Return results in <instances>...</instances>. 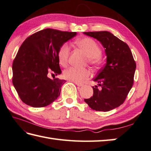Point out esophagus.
<instances>
[{
    "label": "esophagus",
    "mask_w": 151,
    "mask_h": 151,
    "mask_svg": "<svg viewBox=\"0 0 151 151\" xmlns=\"http://www.w3.org/2000/svg\"><path fill=\"white\" fill-rule=\"evenodd\" d=\"M75 84H76V86H83V84H82V83H75Z\"/></svg>",
    "instance_id": "34e87169"
}]
</instances>
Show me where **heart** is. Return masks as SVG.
Segmentation results:
<instances>
[{
    "label": "heart",
    "mask_w": 151,
    "mask_h": 151,
    "mask_svg": "<svg viewBox=\"0 0 151 151\" xmlns=\"http://www.w3.org/2000/svg\"><path fill=\"white\" fill-rule=\"evenodd\" d=\"M76 43L78 47L86 53L88 57V63L90 65L93 66L98 65L102 51L95 40L90 37H84L76 41ZM70 51V45L67 43H64L59 48L57 58L59 63L62 66H65L67 64ZM63 76L65 79L73 83H81L90 78L91 73L88 69H78L75 67H69L63 71Z\"/></svg>",
    "instance_id": "heart-1"
}]
</instances>
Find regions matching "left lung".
Segmentation results:
<instances>
[{
  "instance_id": "obj_1",
  "label": "left lung",
  "mask_w": 151,
  "mask_h": 151,
  "mask_svg": "<svg viewBox=\"0 0 151 151\" xmlns=\"http://www.w3.org/2000/svg\"><path fill=\"white\" fill-rule=\"evenodd\" d=\"M101 42L105 48L107 62L94 81L92 96L84 99L90 108L108 111L124 102L133 86L136 63L127 43L107 31L84 32Z\"/></svg>"
}]
</instances>
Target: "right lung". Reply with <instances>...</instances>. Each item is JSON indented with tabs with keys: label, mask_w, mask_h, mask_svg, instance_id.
<instances>
[{
	"label": "right lung",
	"mask_w": 151,
	"mask_h": 151,
	"mask_svg": "<svg viewBox=\"0 0 151 151\" xmlns=\"http://www.w3.org/2000/svg\"><path fill=\"white\" fill-rule=\"evenodd\" d=\"M76 32L47 28L24 41L12 63V83L24 103L34 108L47 106L57 99L65 80L49 78L61 73L59 48Z\"/></svg>",
	"instance_id": "obj_1"
}]
</instances>
